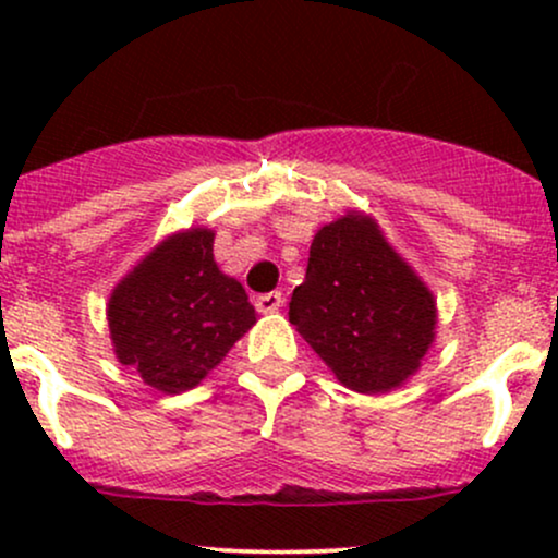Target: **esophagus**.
<instances>
[{
    "label": "esophagus",
    "instance_id": "esophagus-1",
    "mask_svg": "<svg viewBox=\"0 0 558 558\" xmlns=\"http://www.w3.org/2000/svg\"><path fill=\"white\" fill-rule=\"evenodd\" d=\"M280 306H283V293L280 291H270L257 296V310L265 312V315H272V312H278Z\"/></svg>",
    "mask_w": 558,
    "mask_h": 558
}]
</instances>
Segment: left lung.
<instances>
[{"label": "left lung", "mask_w": 558, "mask_h": 558, "mask_svg": "<svg viewBox=\"0 0 558 558\" xmlns=\"http://www.w3.org/2000/svg\"><path fill=\"white\" fill-rule=\"evenodd\" d=\"M288 317L341 386L375 396L417 375L438 304L375 217L349 209L315 233Z\"/></svg>", "instance_id": "8db88e82"}]
</instances>
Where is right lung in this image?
Masks as SVG:
<instances>
[{
    "instance_id": "right-lung-1",
    "label": "right lung",
    "mask_w": 558,
    "mask_h": 558,
    "mask_svg": "<svg viewBox=\"0 0 558 558\" xmlns=\"http://www.w3.org/2000/svg\"><path fill=\"white\" fill-rule=\"evenodd\" d=\"M213 246L215 230H178L107 301L114 356L159 393L196 388L257 323L243 286L217 267Z\"/></svg>"
}]
</instances>
